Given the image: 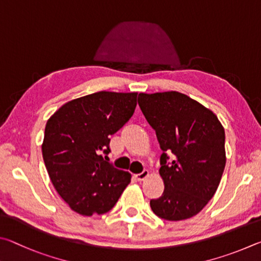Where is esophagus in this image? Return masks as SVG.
Wrapping results in <instances>:
<instances>
[{
	"label": "esophagus",
	"instance_id": "obj_1",
	"mask_svg": "<svg viewBox=\"0 0 261 261\" xmlns=\"http://www.w3.org/2000/svg\"><path fill=\"white\" fill-rule=\"evenodd\" d=\"M136 179H138L139 181H143L144 179H147V177L149 176V171L148 170H143L141 173H139V174H136Z\"/></svg>",
	"mask_w": 261,
	"mask_h": 261
}]
</instances>
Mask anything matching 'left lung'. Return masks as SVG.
Returning a JSON list of instances; mask_svg holds the SVG:
<instances>
[{"label":"left lung","instance_id":"8db88e82","mask_svg":"<svg viewBox=\"0 0 261 261\" xmlns=\"http://www.w3.org/2000/svg\"><path fill=\"white\" fill-rule=\"evenodd\" d=\"M138 102L163 150L159 174L165 189L150 206L168 221L194 217L220 184L226 166L225 129L211 110L177 91L141 93Z\"/></svg>","mask_w":261,"mask_h":261}]
</instances>
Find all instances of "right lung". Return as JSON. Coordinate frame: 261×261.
<instances>
[{
    "label": "right lung",
    "mask_w": 261,
    "mask_h": 261,
    "mask_svg": "<svg viewBox=\"0 0 261 261\" xmlns=\"http://www.w3.org/2000/svg\"><path fill=\"white\" fill-rule=\"evenodd\" d=\"M138 93L98 91L64 104L47 121L42 154L50 180L73 211L109 212L130 182L108 162L110 136L133 116Z\"/></svg>",
    "instance_id": "right-lung-1"
}]
</instances>
